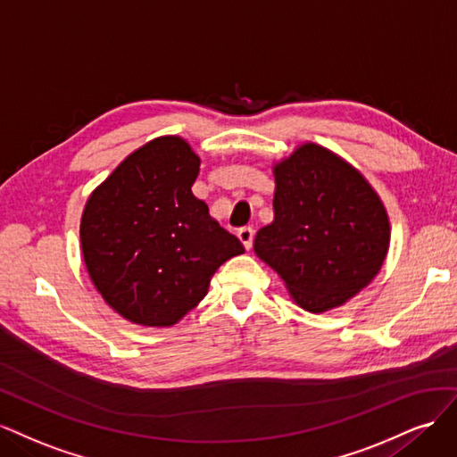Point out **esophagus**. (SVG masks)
I'll return each mask as SVG.
<instances>
[{
    "instance_id": "1",
    "label": "esophagus",
    "mask_w": 457,
    "mask_h": 457,
    "mask_svg": "<svg viewBox=\"0 0 457 457\" xmlns=\"http://www.w3.org/2000/svg\"><path fill=\"white\" fill-rule=\"evenodd\" d=\"M237 235H239V239H241V243L246 250L253 248V241H254V229L253 228H241Z\"/></svg>"
}]
</instances>
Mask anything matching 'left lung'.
<instances>
[{
    "instance_id": "1",
    "label": "left lung",
    "mask_w": 457,
    "mask_h": 457,
    "mask_svg": "<svg viewBox=\"0 0 457 457\" xmlns=\"http://www.w3.org/2000/svg\"><path fill=\"white\" fill-rule=\"evenodd\" d=\"M273 172L275 220L256 233L254 253L305 312H328L379 271L387 212L357 169L317 144L300 145Z\"/></svg>"
}]
</instances>
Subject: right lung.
Wrapping results in <instances>:
<instances>
[{"label": "right lung", "mask_w": 457, "mask_h": 457, "mask_svg": "<svg viewBox=\"0 0 457 457\" xmlns=\"http://www.w3.org/2000/svg\"><path fill=\"white\" fill-rule=\"evenodd\" d=\"M199 157L179 137L130 154L85 204L87 271L110 307L144 327H170L207 294L211 277L245 248L191 194Z\"/></svg>", "instance_id": "obj_1"}]
</instances>
